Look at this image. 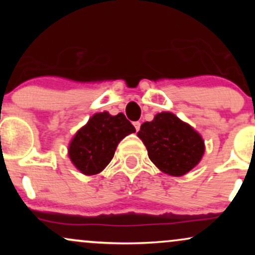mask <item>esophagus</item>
Returning <instances> with one entry per match:
<instances>
[{
    "label": "esophagus",
    "mask_w": 255,
    "mask_h": 255,
    "mask_svg": "<svg viewBox=\"0 0 255 255\" xmlns=\"http://www.w3.org/2000/svg\"><path fill=\"white\" fill-rule=\"evenodd\" d=\"M134 128H135V130L137 131V130H139L140 129V126H141V124H140V122L139 121H136V122H134Z\"/></svg>",
    "instance_id": "obj_1"
}]
</instances>
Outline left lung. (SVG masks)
<instances>
[{
    "instance_id": "left-lung-1",
    "label": "left lung",
    "mask_w": 255,
    "mask_h": 255,
    "mask_svg": "<svg viewBox=\"0 0 255 255\" xmlns=\"http://www.w3.org/2000/svg\"><path fill=\"white\" fill-rule=\"evenodd\" d=\"M137 136L147 148L151 162L171 176L191 171L205 152L200 134L171 113H159L151 122H144Z\"/></svg>"
}]
</instances>
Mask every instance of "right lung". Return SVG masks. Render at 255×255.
<instances>
[{
  "mask_svg": "<svg viewBox=\"0 0 255 255\" xmlns=\"http://www.w3.org/2000/svg\"><path fill=\"white\" fill-rule=\"evenodd\" d=\"M134 131L122 113L116 116L97 113L77 131L68 146V156L84 175L99 174L113 159L119 142Z\"/></svg>",
  "mask_w": 255,
  "mask_h": 255,
  "instance_id": "add662e5",
  "label": "right lung"
}]
</instances>
